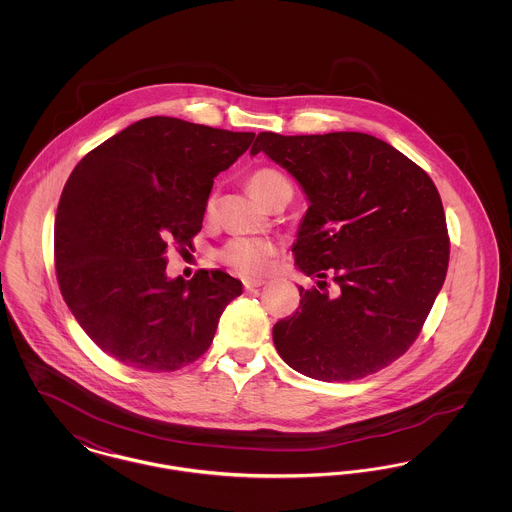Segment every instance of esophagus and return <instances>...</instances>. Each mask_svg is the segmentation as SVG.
<instances>
[{
	"instance_id": "obj_1",
	"label": "esophagus",
	"mask_w": 512,
	"mask_h": 512,
	"mask_svg": "<svg viewBox=\"0 0 512 512\" xmlns=\"http://www.w3.org/2000/svg\"><path fill=\"white\" fill-rule=\"evenodd\" d=\"M261 286H265V280H255V278H247V280H244V288L247 292H253V290H257V288H261Z\"/></svg>"
}]
</instances>
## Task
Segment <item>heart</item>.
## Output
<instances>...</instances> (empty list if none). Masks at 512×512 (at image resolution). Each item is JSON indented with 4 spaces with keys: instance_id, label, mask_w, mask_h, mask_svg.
I'll return each instance as SVG.
<instances>
[{
    "instance_id": "1",
    "label": "heart",
    "mask_w": 512,
    "mask_h": 512,
    "mask_svg": "<svg viewBox=\"0 0 512 512\" xmlns=\"http://www.w3.org/2000/svg\"><path fill=\"white\" fill-rule=\"evenodd\" d=\"M247 186L263 203H267L270 195L274 194L278 188L290 186V182L282 172L265 167V169H257V171L251 172V176L247 178ZM215 201H217L215 194L207 197V203H205L207 213L215 211ZM217 255L226 267L234 268L240 274L261 276L272 265V259L276 255V247L270 242H265V240L232 238L220 247Z\"/></svg>"
}]
</instances>
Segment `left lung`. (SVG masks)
Wrapping results in <instances>:
<instances>
[{
	"label": "left lung",
	"mask_w": 512,
	"mask_h": 512,
	"mask_svg": "<svg viewBox=\"0 0 512 512\" xmlns=\"http://www.w3.org/2000/svg\"><path fill=\"white\" fill-rule=\"evenodd\" d=\"M295 176L311 207L293 244L317 286L299 288L292 317L272 328L293 370L349 382L399 359L445 282L449 236L438 188L401 151L363 132H261L251 155Z\"/></svg>",
	"instance_id": "left-lung-1"
}]
</instances>
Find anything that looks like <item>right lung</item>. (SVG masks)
Segmentation results:
<instances>
[{"label": "right lung", "mask_w": 512, "mask_h": 512, "mask_svg": "<svg viewBox=\"0 0 512 512\" xmlns=\"http://www.w3.org/2000/svg\"><path fill=\"white\" fill-rule=\"evenodd\" d=\"M253 132L149 117L86 153L55 213L59 290L103 353L146 372L197 361L242 282L224 270L169 280L167 249H194L213 180Z\"/></svg>", "instance_id": "right-lung-1"}]
</instances>
